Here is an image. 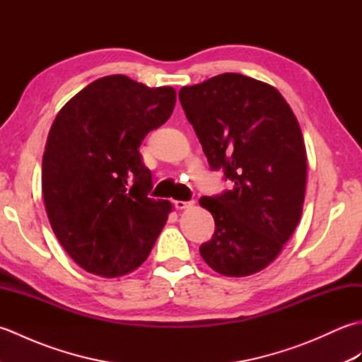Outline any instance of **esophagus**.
<instances>
[{
  "instance_id": "obj_1",
  "label": "esophagus",
  "mask_w": 362,
  "mask_h": 362,
  "mask_svg": "<svg viewBox=\"0 0 362 362\" xmlns=\"http://www.w3.org/2000/svg\"><path fill=\"white\" fill-rule=\"evenodd\" d=\"M173 204H174L177 210H185V209H189V206L193 205L194 202H191V201H174Z\"/></svg>"
}]
</instances>
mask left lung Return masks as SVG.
Returning <instances> with one entry per match:
<instances>
[{"mask_svg":"<svg viewBox=\"0 0 362 362\" xmlns=\"http://www.w3.org/2000/svg\"><path fill=\"white\" fill-rule=\"evenodd\" d=\"M179 99L210 168L232 182L199 201L216 226L199 252L222 275L259 272L302 216L306 149L296 115L279 90L238 73L183 87Z\"/></svg>","mask_w":362,"mask_h":362,"instance_id":"left-lung-1","label":"left lung"}]
</instances>
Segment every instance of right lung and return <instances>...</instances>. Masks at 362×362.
I'll list each match as a JSON object with an SVG mask.
<instances>
[{
	"mask_svg": "<svg viewBox=\"0 0 362 362\" xmlns=\"http://www.w3.org/2000/svg\"><path fill=\"white\" fill-rule=\"evenodd\" d=\"M173 87L149 88L127 76L96 79L54 119L42 161V191L59 243L87 272L135 271L163 230L171 202L151 199L140 146L171 117Z\"/></svg>",
	"mask_w": 362,
	"mask_h": 362,
	"instance_id": "obj_1",
	"label": "right lung"
}]
</instances>
